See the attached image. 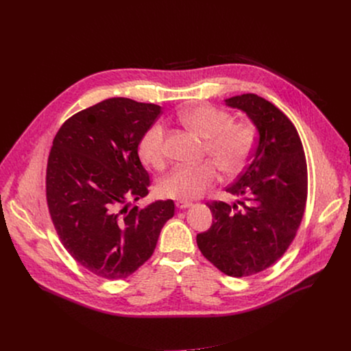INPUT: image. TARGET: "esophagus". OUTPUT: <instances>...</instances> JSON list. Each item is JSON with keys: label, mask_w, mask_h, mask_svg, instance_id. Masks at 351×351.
I'll return each mask as SVG.
<instances>
[{"label": "esophagus", "mask_w": 351, "mask_h": 351, "mask_svg": "<svg viewBox=\"0 0 351 351\" xmlns=\"http://www.w3.org/2000/svg\"><path fill=\"white\" fill-rule=\"evenodd\" d=\"M175 204H176V207H178L179 210H183V208H187V207L191 206V203H190V202H186V199H178V202H176Z\"/></svg>", "instance_id": "34e87169"}]
</instances>
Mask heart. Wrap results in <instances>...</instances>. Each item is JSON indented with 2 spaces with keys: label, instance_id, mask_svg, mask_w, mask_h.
Returning <instances> with one entry per match:
<instances>
[{
  "label": "heart",
  "instance_id": "heart-1",
  "mask_svg": "<svg viewBox=\"0 0 351 351\" xmlns=\"http://www.w3.org/2000/svg\"><path fill=\"white\" fill-rule=\"evenodd\" d=\"M180 121L206 138L204 152L226 173L240 172L252 157L256 132L245 121H230L228 111L211 104H198L179 114ZM138 154L154 168L167 161V130L160 122L153 123L138 141ZM213 161L175 167L160 183V193L168 198L191 199L204 194L218 180V167Z\"/></svg>",
  "mask_w": 351,
  "mask_h": 351
}]
</instances>
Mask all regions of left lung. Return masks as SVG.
I'll return each mask as SVG.
<instances>
[{
    "mask_svg": "<svg viewBox=\"0 0 351 351\" xmlns=\"http://www.w3.org/2000/svg\"><path fill=\"white\" fill-rule=\"evenodd\" d=\"M226 104L244 111L258 130L252 160L226 191L234 204L208 202L213 225L197 234L203 256L228 276L241 278L274 265L302 223L308 191L302 138L291 121L257 94H241Z\"/></svg>",
    "mask_w": 351,
    "mask_h": 351,
    "instance_id": "1",
    "label": "left lung"
}]
</instances>
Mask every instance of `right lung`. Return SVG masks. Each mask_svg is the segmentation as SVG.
I'll return each mask as SVG.
<instances>
[{"label": "right lung", "instance_id": "1", "mask_svg": "<svg viewBox=\"0 0 351 351\" xmlns=\"http://www.w3.org/2000/svg\"><path fill=\"white\" fill-rule=\"evenodd\" d=\"M160 114L156 104L108 98L66 119L53 140L48 211L66 252L97 276L117 280L137 271L175 214L172 199L143 210L128 204L148 194L138 141Z\"/></svg>", "mask_w": 351, "mask_h": 351}]
</instances>
